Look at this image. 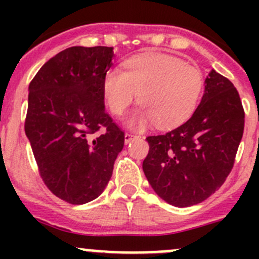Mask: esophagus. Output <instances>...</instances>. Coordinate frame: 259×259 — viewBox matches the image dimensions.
I'll list each match as a JSON object with an SVG mask.
<instances>
[{
	"label": "esophagus",
	"mask_w": 259,
	"mask_h": 259,
	"mask_svg": "<svg viewBox=\"0 0 259 259\" xmlns=\"http://www.w3.org/2000/svg\"><path fill=\"white\" fill-rule=\"evenodd\" d=\"M135 137H137V135L132 134V133H126V134H125V144H129V143L132 142Z\"/></svg>",
	"instance_id": "34e87169"
}]
</instances>
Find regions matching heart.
Here are the masks:
<instances>
[{
    "label": "heart",
    "instance_id": "1",
    "mask_svg": "<svg viewBox=\"0 0 259 259\" xmlns=\"http://www.w3.org/2000/svg\"><path fill=\"white\" fill-rule=\"evenodd\" d=\"M125 71L114 67L104 76L103 90L109 109L122 115L140 94L144 105L129 120L137 129L156 122L159 127L178 126L199 104L204 77L197 66L168 54H143L129 59Z\"/></svg>",
    "mask_w": 259,
    "mask_h": 259
}]
</instances>
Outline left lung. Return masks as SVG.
Masks as SVG:
<instances>
[{"label":"left lung","mask_w":259,"mask_h":259,"mask_svg":"<svg viewBox=\"0 0 259 259\" xmlns=\"http://www.w3.org/2000/svg\"><path fill=\"white\" fill-rule=\"evenodd\" d=\"M243 130L244 110L238 91L211 70L192 117L166 134L146 138V179L154 192L174 207L203 202L231 173Z\"/></svg>","instance_id":"obj_1"}]
</instances>
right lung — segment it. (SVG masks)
Masks as SVG:
<instances>
[{
  "label": "right lung",
  "mask_w": 259,
  "mask_h": 259,
  "mask_svg": "<svg viewBox=\"0 0 259 259\" xmlns=\"http://www.w3.org/2000/svg\"><path fill=\"white\" fill-rule=\"evenodd\" d=\"M113 48L74 46L50 59L28 86L25 133L52 194L85 204L104 192L124 132L105 111L103 82Z\"/></svg>",
  "instance_id": "1"
}]
</instances>
